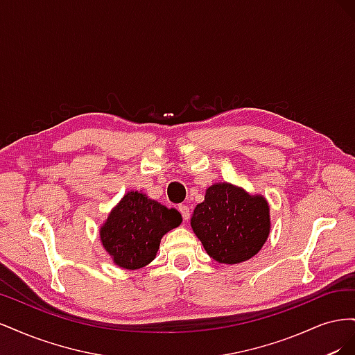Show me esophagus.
Returning a JSON list of instances; mask_svg holds the SVG:
<instances>
[{"instance_id":"1","label":"esophagus","mask_w":355,"mask_h":355,"mask_svg":"<svg viewBox=\"0 0 355 355\" xmlns=\"http://www.w3.org/2000/svg\"><path fill=\"white\" fill-rule=\"evenodd\" d=\"M178 210H179V213L182 214V218H184V220H188V219H189V207H188V206H185V204H179Z\"/></svg>"}]
</instances>
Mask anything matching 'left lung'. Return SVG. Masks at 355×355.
I'll list each match as a JSON object with an SVG mask.
<instances>
[{"label": "left lung", "instance_id": "1", "mask_svg": "<svg viewBox=\"0 0 355 355\" xmlns=\"http://www.w3.org/2000/svg\"><path fill=\"white\" fill-rule=\"evenodd\" d=\"M191 227L210 257L240 263L262 249L270 234V207L261 196H249L230 184L211 185L197 204Z\"/></svg>", "mask_w": 355, "mask_h": 355}]
</instances>
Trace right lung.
I'll return each mask as SVG.
<instances>
[{
  "instance_id": "obj_1",
  "label": "right lung",
  "mask_w": 355,
  "mask_h": 355,
  "mask_svg": "<svg viewBox=\"0 0 355 355\" xmlns=\"http://www.w3.org/2000/svg\"><path fill=\"white\" fill-rule=\"evenodd\" d=\"M180 222L178 210L137 191L128 192L101 228V240L118 266L139 270L154 261L161 237Z\"/></svg>"
}]
</instances>
